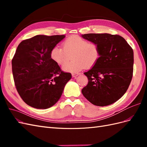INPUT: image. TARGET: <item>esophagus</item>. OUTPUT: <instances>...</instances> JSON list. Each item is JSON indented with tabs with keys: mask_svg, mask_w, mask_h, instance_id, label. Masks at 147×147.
<instances>
[{
	"mask_svg": "<svg viewBox=\"0 0 147 147\" xmlns=\"http://www.w3.org/2000/svg\"><path fill=\"white\" fill-rule=\"evenodd\" d=\"M78 75H79L78 74H72V77H77Z\"/></svg>",
	"mask_w": 147,
	"mask_h": 147,
	"instance_id": "34e87169",
	"label": "esophagus"
}]
</instances>
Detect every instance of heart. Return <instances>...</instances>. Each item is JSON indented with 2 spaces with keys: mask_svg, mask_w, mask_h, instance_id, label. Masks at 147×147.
<instances>
[{
  "mask_svg": "<svg viewBox=\"0 0 147 147\" xmlns=\"http://www.w3.org/2000/svg\"><path fill=\"white\" fill-rule=\"evenodd\" d=\"M63 49L53 47L50 52L51 59L59 65H64L70 59V63L63 66V70L67 72L77 73L84 67L89 69L94 66L100 56L99 47L96 43L89 42L78 35H72L63 43Z\"/></svg>",
  "mask_w": 147,
  "mask_h": 147,
  "instance_id": "heart-1",
  "label": "heart"
}]
</instances>
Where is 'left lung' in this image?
Returning <instances> with one entry per match:
<instances>
[{
  "label": "left lung",
  "mask_w": 147,
  "mask_h": 147,
  "mask_svg": "<svg viewBox=\"0 0 147 147\" xmlns=\"http://www.w3.org/2000/svg\"><path fill=\"white\" fill-rule=\"evenodd\" d=\"M82 37L96 43L100 56L96 64L84 72L88 83L82 92L91 104L103 107L113 104L125 94L133 74L134 52L118 35L86 34Z\"/></svg>",
  "instance_id": "obj_1"
}]
</instances>
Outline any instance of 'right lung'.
<instances>
[{"label":"right lung","mask_w":147,"mask_h":147,"mask_svg":"<svg viewBox=\"0 0 147 147\" xmlns=\"http://www.w3.org/2000/svg\"><path fill=\"white\" fill-rule=\"evenodd\" d=\"M64 35H38L22 41L11 61L12 72L18 92L26 104L38 109L54 105L72 78L62 71L50 56L51 49Z\"/></svg>","instance_id":"1"}]
</instances>
